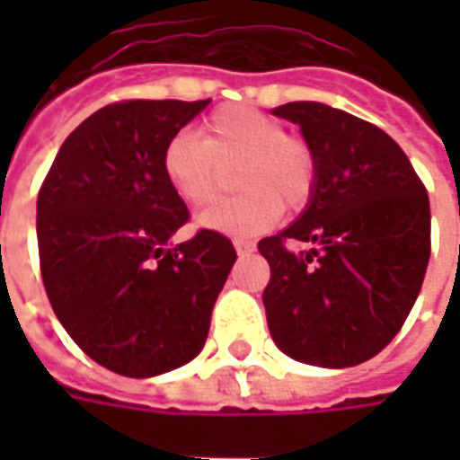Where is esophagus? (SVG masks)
<instances>
[{
  "instance_id": "esophagus-1",
  "label": "esophagus",
  "mask_w": 460,
  "mask_h": 460,
  "mask_svg": "<svg viewBox=\"0 0 460 460\" xmlns=\"http://www.w3.org/2000/svg\"><path fill=\"white\" fill-rule=\"evenodd\" d=\"M234 249H236V253H239V256H246V253H251V251L256 249V246H253L251 241L236 239V241H234Z\"/></svg>"
}]
</instances>
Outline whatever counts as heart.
Returning a JSON list of instances; mask_svg holds the SVG:
<instances>
[{
    "mask_svg": "<svg viewBox=\"0 0 460 460\" xmlns=\"http://www.w3.org/2000/svg\"><path fill=\"white\" fill-rule=\"evenodd\" d=\"M234 172L241 194L204 211L199 226L231 236H256L276 224L280 207L300 211L318 181L310 142L283 132L276 118L251 105H224L204 120L201 140L172 135L162 150V172L174 194L194 209L219 197L224 170Z\"/></svg>",
    "mask_w": 460,
    "mask_h": 460,
    "instance_id": "obj_1",
    "label": "heart"
}]
</instances>
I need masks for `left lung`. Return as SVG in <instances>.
I'll return each instance as SVG.
<instances>
[{"label":"left lung","mask_w":460,"mask_h":460,"mask_svg":"<svg viewBox=\"0 0 460 460\" xmlns=\"http://www.w3.org/2000/svg\"><path fill=\"white\" fill-rule=\"evenodd\" d=\"M298 122L318 160L308 209L259 241L270 266L263 305L273 342L298 362L355 367L404 325L431 256L424 181L385 130L313 103L279 105ZM305 240L310 252H290Z\"/></svg>","instance_id":"obj_1"}]
</instances>
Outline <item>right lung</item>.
Instances as JSON below:
<instances>
[{
	"label": "right lung",
	"instance_id": "obj_1",
	"mask_svg": "<svg viewBox=\"0 0 460 460\" xmlns=\"http://www.w3.org/2000/svg\"><path fill=\"white\" fill-rule=\"evenodd\" d=\"M209 101H120L95 111L56 155L36 199L46 296L85 355L125 376H155L199 355L236 251L190 221L162 150Z\"/></svg>",
	"mask_w": 460,
	"mask_h": 460
}]
</instances>
